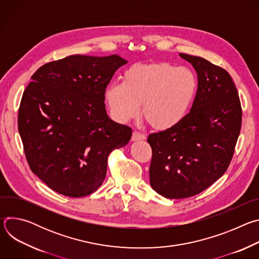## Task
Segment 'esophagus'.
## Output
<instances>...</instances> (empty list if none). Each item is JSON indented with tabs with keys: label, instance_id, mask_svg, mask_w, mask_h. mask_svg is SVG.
I'll return each instance as SVG.
<instances>
[{
	"label": "esophagus",
	"instance_id": "34e87169",
	"mask_svg": "<svg viewBox=\"0 0 259 259\" xmlns=\"http://www.w3.org/2000/svg\"><path fill=\"white\" fill-rule=\"evenodd\" d=\"M132 141H139V140H144L145 139V136L142 134V133H140V132H138V131H134L133 132V134H132Z\"/></svg>",
	"mask_w": 259,
	"mask_h": 259
}]
</instances>
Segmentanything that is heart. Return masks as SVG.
<instances>
[{
    "label": "heart",
    "instance_id": "obj_1",
    "mask_svg": "<svg viewBox=\"0 0 259 259\" xmlns=\"http://www.w3.org/2000/svg\"><path fill=\"white\" fill-rule=\"evenodd\" d=\"M198 80L192 69L169 62L134 64L123 75L122 83L105 90L110 112L120 122L140 113L154 128L167 130L186 118L194 103Z\"/></svg>",
    "mask_w": 259,
    "mask_h": 259
}]
</instances>
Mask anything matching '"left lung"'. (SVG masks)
<instances>
[{
    "label": "left lung",
    "mask_w": 259,
    "mask_h": 259,
    "mask_svg": "<svg viewBox=\"0 0 259 259\" xmlns=\"http://www.w3.org/2000/svg\"><path fill=\"white\" fill-rule=\"evenodd\" d=\"M198 76L191 112L177 126L147 138L153 150L150 183L168 199L200 194L225 174L242 125V108L230 73L208 60L179 53Z\"/></svg>",
    "instance_id": "1"
}]
</instances>
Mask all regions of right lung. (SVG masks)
<instances>
[{
	"label": "right lung",
	"instance_id": "1",
	"mask_svg": "<svg viewBox=\"0 0 259 259\" xmlns=\"http://www.w3.org/2000/svg\"><path fill=\"white\" fill-rule=\"evenodd\" d=\"M128 61L70 55L44 64L23 92L18 131L31 171L54 192L80 198L96 191L110 152L125 146L132 129L109 119L104 93Z\"/></svg>",
	"mask_w": 259,
	"mask_h": 259
}]
</instances>
